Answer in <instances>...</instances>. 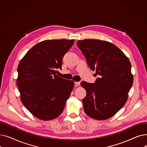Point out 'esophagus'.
I'll return each instance as SVG.
<instances>
[{"label": "esophagus", "mask_w": 147, "mask_h": 147, "mask_svg": "<svg viewBox=\"0 0 147 147\" xmlns=\"http://www.w3.org/2000/svg\"><path fill=\"white\" fill-rule=\"evenodd\" d=\"M74 83H75V84H76V86H79L80 84V82H75Z\"/></svg>", "instance_id": "esophagus-1"}]
</instances>
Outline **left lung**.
Wrapping results in <instances>:
<instances>
[{"mask_svg":"<svg viewBox=\"0 0 147 147\" xmlns=\"http://www.w3.org/2000/svg\"><path fill=\"white\" fill-rule=\"evenodd\" d=\"M77 46L85 57L92 70L99 75L95 83L81 82L86 91L82 99L89 117L106 120L126 104L134 78L128 58L115 45L98 39L78 40Z\"/></svg>","mask_w":147,"mask_h":147,"instance_id":"8db88e82","label":"left lung"}]
</instances>
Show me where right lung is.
I'll list each match as a JSON object with an SVG mask.
<instances>
[{"mask_svg": "<svg viewBox=\"0 0 147 147\" xmlns=\"http://www.w3.org/2000/svg\"><path fill=\"white\" fill-rule=\"evenodd\" d=\"M74 39L46 40L31 48L18 66L17 86L21 102L34 116L43 120L63 112L74 82L60 78L57 69Z\"/></svg>", "mask_w": 147, "mask_h": 147, "instance_id": "1", "label": "right lung"}]
</instances>
